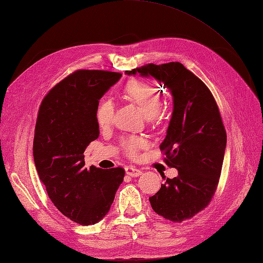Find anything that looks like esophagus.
I'll list each match as a JSON object with an SVG mask.
<instances>
[{"label":"esophagus","mask_w":263,"mask_h":263,"mask_svg":"<svg viewBox=\"0 0 263 263\" xmlns=\"http://www.w3.org/2000/svg\"><path fill=\"white\" fill-rule=\"evenodd\" d=\"M141 173L142 172L139 169L135 168V166H127L126 168V174H128V176L132 178H137L141 176Z\"/></svg>","instance_id":"1"}]
</instances>
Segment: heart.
<instances>
[{"instance_id":"1","label":"heart","mask_w":263,"mask_h":263,"mask_svg":"<svg viewBox=\"0 0 263 263\" xmlns=\"http://www.w3.org/2000/svg\"><path fill=\"white\" fill-rule=\"evenodd\" d=\"M124 93L128 100L141 108L148 118L157 116L161 106L160 93L157 87L147 81L133 80L126 84ZM114 104L110 100H103L97 109V119L100 127L106 128L113 123ZM125 153L132 158H137L139 153L147 148V141L139 137H127L122 141Z\"/></svg>"}]
</instances>
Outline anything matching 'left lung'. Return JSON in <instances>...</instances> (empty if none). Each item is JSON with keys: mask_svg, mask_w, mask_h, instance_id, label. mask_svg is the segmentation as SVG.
I'll return each instance as SVG.
<instances>
[{"mask_svg": "<svg viewBox=\"0 0 263 263\" xmlns=\"http://www.w3.org/2000/svg\"><path fill=\"white\" fill-rule=\"evenodd\" d=\"M125 73L154 78L172 95L173 110L160 149L178 176L166 179L149 197L151 208L171 221L193 217L211 202L224 161L227 137L216 102L201 79L180 62L149 63Z\"/></svg>", "mask_w": 263, "mask_h": 263, "instance_id": "1", "label": "left lung"}]
</instances>
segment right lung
I'll list each match as a JSON object with an SVG mask.
<instances>
[{"label": "right lung", "mask_w": 263, "mask_h": 263, "mask_svg": "<svg viewBox=\"0 0 263 263\" xmlns=\"http://www.w3.org/2000/svg\"><path fill=\"white\" fill-rule=\"evenodd\" d=\"M121 77L78 70L49 91L38 110L33 155L39 179L55 208L80 225L105 217L124 180L122 168L84 166V151L100 135L99 101Z\"/></svg>", "instance_id": "add662e5"}]
</instances>
